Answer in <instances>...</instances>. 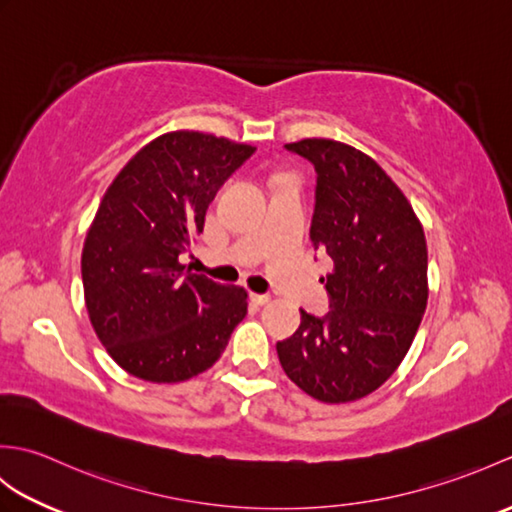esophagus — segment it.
Returning a JSON list of instances; mask_svg holds the SVG:
<instances>
[{
	"label": "esophagus",
	"mask_w": 512,
	"mask_h": 512,
	"mask_svg": "<svg viewBox=\"0 0 512 512\" xmlns=\"http://www.w3.org/2000/svg\"><path fill=\"white\" fill-rule=\"evenodd\" d=\"M250 301H253L255 306H266V303H270V295H257V292H253Z\"/></svg>",
	"instance_id": "34e87169"
}]
</instances>
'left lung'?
Here are the masks:
<instances>
[{"label":"left lung","mask_w":512,"mask_h":512,"mask_svg":"<svg viewBox=\"0 0 512 512\" xmlns=\"http://www.w3.org/2000/svg\"><path fill=\"white\" fill-rule=\"evenodd\" d=\"M317 173L312 244L334 262L321 279L330 312L301 310L277 343L288 378L321 402L372 394L409 352L427 308V242L411 204L376 162L350 145L306 138L286 145Z\"/></svg>","instance_id":"obj_1"}]
</instances>
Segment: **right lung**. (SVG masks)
Listing matches in <instances>:
<instances>
[{
	"label": "right lung",
	"mask_w": 512,
	"mask_h": 512,
	"mask_svg": "<svg viewBox=\"0 0 512 512\" xmlns=\"http://www.w3.org/2000/svg\"><path fill=\"white\" fill-rule=\"evenodd\" d=\"M255 147L202 132L151 140L105 191L81 277L92 328L125 372L180 383L222 356L248 295L184 268L215 193Z\"/></svg>",
	"instance_id": "1"
}]
</instances>
